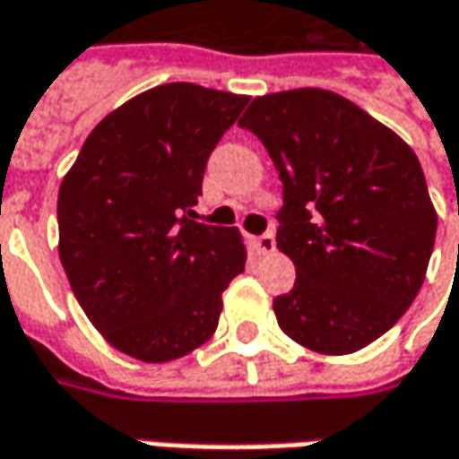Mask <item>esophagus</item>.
Returning <instances> with one entry per match:
<instances>
[{
    "mask_svg": "<svg viewBox=\"0 0 459 459\" xmlns=\"http://www.w3.org/2000/svg\"><path fill=\"white\" fill-rule=\"evenodd\" d=\"M251 244H254V249L259 251V254H272V251H274V247H277V244H274V233H272V230L262 233V236H256Z\"/></svg>",
    "mask_w": 459,
    "mask_h": 459,
    "instance_id": "obj_1",
    "label": "esophagus"
}]
</instances>
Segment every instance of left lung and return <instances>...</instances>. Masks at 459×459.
Masks as SVG:
<instances>
[{"label": "left lung", "instance_id": "8db88e82", "mask_svg": "<svg viewBox=\"0 0 459 459\" xmlns=\"http://www.w3.org/2000/svg\"><path fill=\"white\" fill-rule=\"evenodd\" d=\"M282 182L277 249L295 288L274 298L280 329L318 354L380 339L424 285L437 210L411 146L329 90L256 97L238 123Z\"/></svg>", "mask_w": 459, "mask_h": 459}]
</instances>
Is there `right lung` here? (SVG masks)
Instances as JSON below:
<instances>
[{
	"mask_svg": "<svg viewBox=\"0 0 459 459\" xmlns=\"http://www.w3.org/2000/svg\"><path fill=\"white\" fill-rule=\"evenodd\" d=\"M249 97L187 82L128 100L91 130L58 190V256L112 347L171 362L218 329L244 272L236 229L192 221L210 151Z\"/></svg>",
	"mask_w": 459,
	"mask_h": 459,
	"instance_id": "1",
	"label": "right lung"
}]
</instances>
